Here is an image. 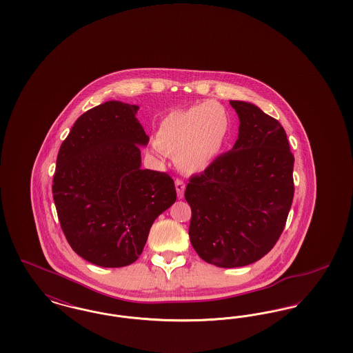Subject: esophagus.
Segmentation results:
<instances>
[{
  "label": "esophagus",
  "instance_id": "obj_1",
  "mask_svg": "<svg viewBox=\"0 0 353 353\" xmlns=\"http://www.w3.org/2000/svg\"><path fill=\"white\" fill-rule=\"evenodd\" d=\"M174 185H176V190H177V197H179V199H183V197H184L185 190L184 181L180 180V179H177V180L174 181Z\"/></svg>",
  "mask_w": 353,
  "mask_h": 353
}]
</instances>
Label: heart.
<instances>
[{
	"label": "heart",
	"instance_id": "obj_1",
	"mask_svg": "<svg viewBox=\"0 0 353 353\" xmlns=\"http://www.w3.org/2000/svg\"><path fill=\"white\" fill-rule=\"evenodd\" d=\"M230 132L228 110L217 101H205L169 112L159 124L154 144L185 173H199L219 157Z\"/></svg>",
	"mask_w": 353,
	"mask_h": 353
}]
</instances>
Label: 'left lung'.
Listing matches in <instances>:
<instances>
[{"instance_id": "left-lung-1", "label": "left lung", "mask_w": 353, "mask_h": 353, "mask_svg": "<svg viewBox=\"0 0 353 353\" xmlns=\"http://www.w3.org/2000/svg\"><path fill=\"white\" fill-rule=\"evenodd\" d=\"M239 118L232 151L189 179L190 243L205 262L232 269L256 262L285 229L294 199V154L276 119L230 101Z\"/></svg>"}]
</instances>
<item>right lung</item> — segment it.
I'll return each instance as SVG.
<instances>
[{
	"label": "right lung",
	"mask_w": 353,
	"mask_h": 353,
	"mask_svg": "<svg viewBox=\"0 0 353 353\" xmlns=\"http://www.w3.org/2000/svg\"><path fill=\"white\" fill-rule=\"evenodd\" d=\"M139 107L111 101L72 125L62 143L52 197L71 249L92 265L123 268L143 252L153 221L176 201L168 173L141 169Z\"/></svg>",
	"instance_id": "add662e5"
}]
</instances>
